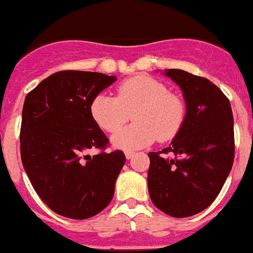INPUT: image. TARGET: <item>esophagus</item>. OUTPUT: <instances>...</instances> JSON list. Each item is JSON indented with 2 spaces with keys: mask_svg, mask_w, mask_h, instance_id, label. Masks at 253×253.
<instances>
[{
  "mask_svg": "<svg viewBox=\"0 0 253 253\" xmlns=\"http://www.w3.org/2000/svg\"><path fill=\"white\" fill-rule=\"evenodd\" d=\"M125 156H126L127 159H131L135 156V152H132V150H126V152H125Z\"/></svg>",
  "mask_w": 253,
  "mask_h": 253,
  "instance_id": "esophagus-1",
  "label": "esophagus"
}]
</instances>
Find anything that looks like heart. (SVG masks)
<instances>
[{"label":"heart","mask_w":253,"mask_h":253,"mask_svg":"<svg viewBox=\"0 0 253 253\" xmlns=\"http://www.w3.org/2000/svg\"><path fill=\"white\" fill-rule=\"evenodd\" d=\"M131 113L135 123L113 136V144L121 149L143 148L157 137L173 139L185 122L186 104L163 82L144 74L122 81L116 96L99 94L90 104L92 120L109 133L120 129Z\"/></svg>","instance_id":"heart-1"}]
</instances>
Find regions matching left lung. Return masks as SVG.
<instances>
[{"instance_id": "left-lung-1", "label": "left lung", "mask_w": 253, "mask_h": 253, "mask_svg": "<svg viewBox=\"0 0 253 253\" xmlns=\"http://www.w3.org/2000/svg\"><path fill=\"white\" fill-rule=\"evenodd\" d=\"M166 76L181 87L188 112L171 145L148 154V189L157 209L188 217L215 201L230 172L235 150L233 112L228 97L207 78L181 69H169Z\"/></svg>"}]
</instances>
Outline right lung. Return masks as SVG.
<instances>
[{
    "mask_svg": "<svg viewBox=\"0 0 253 253\" xmlns=\"http://www.w3.org/2000/svg\"><path fill=\"white\" fill-rule=\"evenodd\" d=\"M116 81L96 72L60 71L25 96L20 156L40 198L58 215L84 220L103 211L114 194L126 157L107 152L109 140L92 120L90 104ZM88 149H97L87 156Z\"/></svg>",
    "mask_w": 253,
    "mask_h": 253,
    "instance_id": "right-lung-1",
    "label": "right lung"
}]
</instances>
